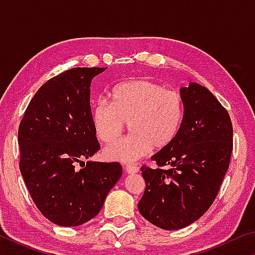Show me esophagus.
I'll list each match as a JSON object with an SVG mask.
<instances>
[{"label": "esophagus", "instance_id": "1", "mask_svg": "<svg viewBox=\"0 0 255 255\" xmlns=\"http://www.w3.org/2000/svg\"><path fill=\"white\" fill-rule=\"evenodd\" d=\"M125 170H126L127 173L133 174V173H137V172L139 171V167L133 165V164H126V166H125Z\"/></svg>", "mask_w": 255, "mask_h": 255}]
</instances>
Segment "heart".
I'll return each instance as SVG.
<instances>
[{
    "label": "heart",
    "instance_id": "obj_1",
    "mask_svg": "<svg viewBox=\"0 0 255 255\" xmlns=\"http://www.w3.org/2000/svg\"><path fill=\"white\" fill-rule=\"evenodd\" d=\"M109 102L98 101L91 109L94 133L102 143L111 144L126 128L130 135L111 145L105 156L112 161L133 162L152 147L166 148L178 136L184 117V99L175 90L157 82L136 79L115 85Z\"/></svg>",
    "mask_w": 255,
    "mask_h": 255
}]
</instances>
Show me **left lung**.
Listing matches in <instances>:
<instances>
[{"label":"left lung","mask_w":255,"mask_h":255,"mask_svg":"<svg viewBox=\"0 0 255 255\" xmlns=\"http://www.w3.org/2000/svg\"><path fill=\"white\" fill-rule=\"evenodd\" d=\"M184 117L173 143L153 155L156 167H140L145 191L138 210L166 231L190 225L213 205L230 166V115L205 86L181 89Z\"/></svg>","instance_id":"8db88e82"}]
</instances>
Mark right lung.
Returning <instances> with one entry per match:
<instances>
[{"mask_svg": "<svg viewBox=\"0 0 255 255\" xmlns=\"http://www.w3.org/2000/svg\"><path fill=\"white\" fill-rule=\"evenodd\" d=\"M107 67H74L51 77L29 102L18 131L20 171L34 205L51 223L77 226L96 217L123 174L118 162L77 163L96 154L90 85Z\"/></svg>", "mask_w": 255, "mask_h": 255, "instance_id": "add662e5", "label": "right lung"}]
</instances>
